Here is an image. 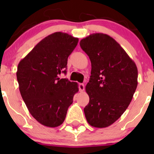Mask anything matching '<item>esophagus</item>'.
<instances>
[{
  "instance_id": "34e87169",
  "label": "esophagus",
  "mask_w": 154,
  "mask_h": 154,
  "mask_svg": "<svg viewBox=\"0 0 154 154\" xmlns=\"http://www.w3.org/2000/svg\"><path fill=\"white\" fill-rule=\"evenodd\" d=\"M79 89L80 91H83L85 89V86L83 83H79Z\"/></svg>"
}]
</instances>
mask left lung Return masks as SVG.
<instances>
[{"label": "left lung", "instance_id": "8db88e82", "mask_svg": "<svg viewBox=\"0 0 154 154\" xmlns=\"http://www.w3.org/2000/svg\"><path fill=\"white\" fill-rule=\"evenodd\" d=\"M80 45L91 64L86 86L89 103L84 108L85 116L92 127H109L122 116L133 99L138 85L137 67L120 45L106 34H91Z\"/></svg>", "mask_w": 154, "mask_h": 154}]
</instances>
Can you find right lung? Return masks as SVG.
I'll return each mask as SVG.
<instances>
[{
  "label": "right lung",
  "mask_w": 154,
  "mask_h": 154,
  "mask_svg": "<svg viewBox=\"0 0 154 154\" xmlns=\"http://www.w3.org/2000/svg\"><path fill=\"white\" fill-rule=\"evenodd\" d=\"M78 41L56 32L40 41L18 63L16 76L21 97L32 117L46 127L63 123L79 91L77 83L59 77L66 73L68 57Z\"/></svg>",
  "instance_id": "1"
}]
</instances>
